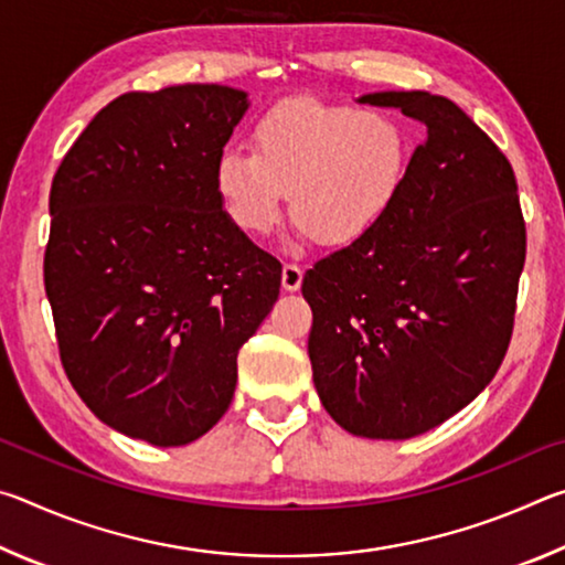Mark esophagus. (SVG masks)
<instances>
[{
	"mask_svg": "<svg viewBox=\"0 0 565 565\" xmlns=\"http://www.w3.org/2000/svg\"><path fill=\"white\" fill-rule=\"evenodd\" d=\"M301 279H303L301 266L284 264V269H281V286H284L286 291H299V289H301Z\"/></svg>",
	"mask_w": 565,
	"mask_h": 565,
	"instance_id": "esophagus-1",
	"label": "esophagus"
}]
</instances>
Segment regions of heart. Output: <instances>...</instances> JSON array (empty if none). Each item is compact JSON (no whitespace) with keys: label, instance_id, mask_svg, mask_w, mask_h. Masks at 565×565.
Segmentation results:
<instances>
[{"label":"heart","instance_id":"heart-1","mask_svg":"<svg viewBox=\"0 0 565 565\" xmlns=\"http://www.w3.org/2000/svg\"><path fill=\"white\" fill-rule=\"evenodd\" d=\"M252 149L228 147L216 161L226 216L246 234H266L289 194L299 232L323 246H349L374 232L416 157L414 134L394 114L317 99L276 104L256 121Z\"/></svg>","mask_w":565,"mask_h":565}]
</instances>
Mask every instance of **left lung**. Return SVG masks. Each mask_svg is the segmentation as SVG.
I'll return each mask as SVG.
<instances>
[{
  "mask_svg": "<svg viewBox=\"0 0 565 565\" xmlns=\"http://www.w3.org/2000/svg\"><path fill=\"white\" fill-rule=\"evenodd\" d=\"M426 127L398 202L374 232L306 271L313 386L363 438L401 441L491 384L513 333L525 224L513 169L451 99L376 92Z\"/></svg>",
  "mask_w": 565,
  "mask_h": 565,
  "instance_id": "8db88e82",
  "label": "left lung"
}]
</instances>
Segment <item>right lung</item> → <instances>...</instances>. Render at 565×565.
<instances>
[{
    "instance_id": "add662e5",
    "label": "right lung",
    "mask_w": 565,
    "mask_h": 565,
    "mask_svg": "<svg viewBox=\"0 0 565 565\" xmlns=\"http://www.w3.org/2000/svg\"><path fill=\"white\" fill-rule=\"evenodd\" d=\"M246 109V92L222 84L121 94L54 174L44 289L62 366L124 436H204L234 398L238 349L279 299L281 264L216 194Z\"/></svg>"
}]
</instances>
